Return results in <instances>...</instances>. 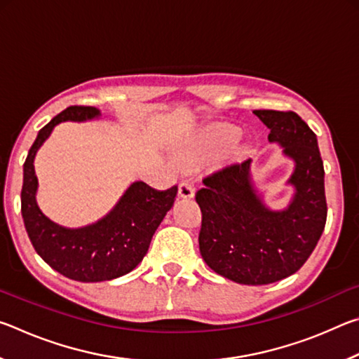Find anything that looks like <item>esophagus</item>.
Wrapping results in <instances>:
<instances>
[{"instance_id":"obj_1","label":"esophagus","mask_w":359,"mask_h":359,"mask_svg":"<svg viewBox=\"0 0 359 359\" xmlns=\"http://www.w3.org/2000/svg\"><path fill=\"white\" fill-rule=\"evenodd\" d=\"M179 196L185 199H190L194 196V188L188 180H182L179 184Z\"/></svg>"}]
</instances>
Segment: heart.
<instances>
[{
  "label": "heart",
  "mask_w": 359,
  "mask_h": 359,
  "mask_svg": "<svg viewBox=\"0 0 359 359\" xmlns=\"http://www.w3.org/2000/svg\"><path fill=\"white\" fill-rule=\"evenodd\" d=\"M239 137L241 133L236 126L217 125L187 150L185 160L190 163H203L210 158L220 156L233 149L238 144Z\"/></svg>",
  "instance_id": "b5f03b06"
}]
</instances>
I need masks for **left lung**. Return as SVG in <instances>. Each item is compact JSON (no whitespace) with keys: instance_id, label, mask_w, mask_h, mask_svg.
<instances>
[{"instance_id":"1","label":"left lung","mask_w":359,"mask_h":359,"mask_svg":"<svg viewBox=\"0 0 359 359\" xmlns=\"http://www.w3.org/2000/svg\"><path fill=\"white\" fill-rule=\"evenodd\" d=\"M253 114L296 163L290 208H264L250 184V158L205 175L194 198L203 215L199 252L210 269L238 283L267 285L299 271L318 244L327 215L325 169L317 136L296 112Z\"/></svg>"}]
</instances>
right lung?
Listing matches in <instances>:
<instances>
[{
	"label": "right lung",
	"instance_id": "1",
	"mask_svg": "<svg viewBox=\"0 0 359 359\" xmlns=\"http://www.w3.org/2000/svg\"><path fill=\"white\" fill-rule=\"evenodd\" d=\"M96 115L100 111L92 106H71L41 128L23 165L20 194L23 223L34 250L52 269L85 283L112 280L135 269L177 194V185L155 190L144 182H135L111 214L98 223L66 229L48 220L34 199L38 188L33 166L36 151L60 121H82Z\"/></svg>",
	"mask_w": 359,
	"mask_h": 359
}]
</instances>
